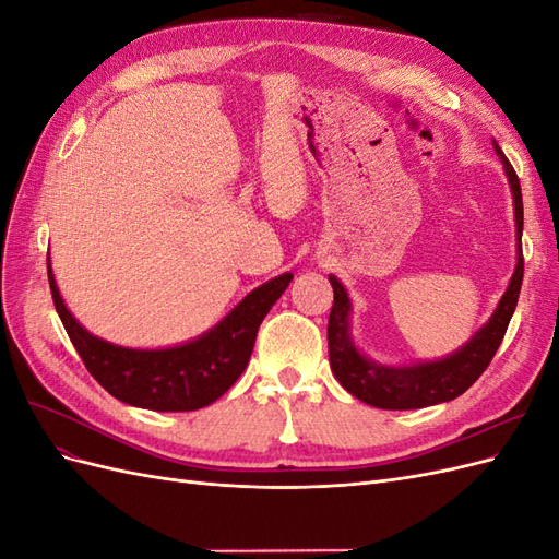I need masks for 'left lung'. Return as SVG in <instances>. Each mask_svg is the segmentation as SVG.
I'll return each mask as SVG.
<instances>
[{"label":"left lung","instance_id":"left-lung-1","mask_svg":"<svg viewBox=\"0 0 559 559\" xmlns=\"http://www.w3.org/2000/svg\"><path fill=\"white\" fill-rule=\"evenodd\" d=\"M492 146L503 165L506 179L513 195V214H515V247L518 261L513 277L506 286L501 300L485 324L473 333L468 341L454 349L443 359L433 361H415V364H378L357 347L352 337V300L335 275H329L333 286V308L329 314V359L335 380L341 382L352 396L373 405L382 411H413L427 408V405L445 403L462 396L466 389L476 382L483 370L497 354L503 333L509 329V321L515 312L520 284L524 273L522 261V191L520 181L511 163L506 160L503 151L492 140Z\"/></svg>","mask_w":559,"mask_h":559}]
</instances>
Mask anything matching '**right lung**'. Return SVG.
Masks as SVG:
<instances>
[{
	"label": "right lung",
	"mask_w": 559,
	"mask_h": 559,
	"mask_svg": "<svg viewBox=\"0 0 559 559\" xmlns=\"http://www.w3.org/2000/svg\"><path fill=\"white\" fill-rule=\"evenodd\" d=\"M292 280V273H284L257 286L218 324L193 341L138 349L103 341L79 324L64 306L48 257V284L56 310L88 373L114 399L156 413L198 411L224 396L249 364L263 317Z\"/></svg>",
	"instance_id": "obj_1"
}]
</instances>
